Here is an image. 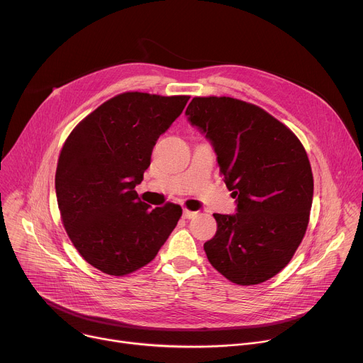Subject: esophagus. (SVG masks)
<instances>
[{
  "label": "esophagus",
  "instance_id": "34e87169",
  "mask_svg": "<svg viewBox=\"0 0 363 363\" xmlns=\"http://www.w3.org/2000/svg\"><path fill=\"white\" fill-rule=\"evenodd\" d=\"M182 216L185 217V219H194V217L197 216V211H191V210H186V208H184V213H182Z\"/></svg>",
  "mask_w": 363,
  "mask_h": 363
}]
</instances>
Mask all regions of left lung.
<instances>
[{
	"instance_id": "left-lung-1",
	"label": "left lung",
	"mask_w": 363,
	"mask_h": 363,
	"mask_svg": "<svg viewBox=\"0 0 363 363\" xmlns=\"http://www.w3.org/2000/svg\"><path fill=\"white\" fill-rule=\"evenodd\" d=\"M185 115L210 141L235 214L214 213L204 244L213 267L236 284H258L291 261L309 222L313 179L298 137L264 109L233 98H194Z\"/></svg>"
}]
</instances>
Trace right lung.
<instances>
[{
    "instance_id": "right-lung-1",
    "label": "right lung",
    "mask_w": 363,
    "mask_h": 363,
    "mask_svg": "<svg viewBox=\"0 0 363 363\" xmlns=\"http://www.w3.org/2000/svg\"><path fill=\"white\" fill-rule=\"evenodd\" d=\"M188 96L127 91L87 115L61 150L55 191L64 228L94 269L125 276L149 264L182 208H150L135 186L157 138L182 113Z\"/></svg>"
}]
</instances>
